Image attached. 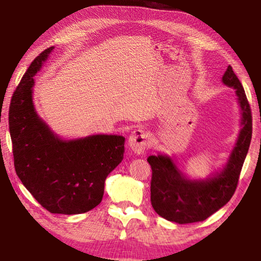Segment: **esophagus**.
<instances>
[{
	"mask_svg": "<svg viewBox=\"0 0 261 261\" xmlns=\"http://www.w3.org/2000/svg\"><path fill=\"white\" fill-rule=\"evenodd\" d=\"M129 147L132 152L136 154H141L146 151L149 144L148 140V135L147 132L144 130L138 129L135 130L129 137Z\"/></svg>",
	"mask_w": 261,
	"mask_h": 261,
	"instance_id": "1",
	"label": "esophagus"
}]
</instances>
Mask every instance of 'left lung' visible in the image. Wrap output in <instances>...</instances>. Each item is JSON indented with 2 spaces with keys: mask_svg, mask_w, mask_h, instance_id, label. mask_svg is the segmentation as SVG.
Returning a JSON list of instances; mask_svg holds the SVG:
<instances>
[{
  "mask_svg": "<svg viewBox=\"0 0 261 261\" xmlns=\"http://www.w3.org/2000/svg\"><path fill=\"white\" fill-rule=\"evenodd\" d=\"M222 83L233 88L241 114V130L224 165L206 178H191L183 174L168 154L149 155L152 168L151 202L154 211L170 222H200L231 199L252 137V116L245 91L229 65Z\"/></svg>",
  "mask_w": 261,
  "mask_h": 261,
  "instance_id": "1",
  "label": "left lung"
}]
</instances>
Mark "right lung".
<instances>
[{"instance_id": "right-lung-1", "label": "right lung", "mask_w": 261, "mask_h": 261, "mask_svg": "<svg viewBox=\"0 0 261 261\" xmlns=\"http://www.w3.org/2000/svg\"><path fill=\"white\" fill-rule=\"evenodd\" d=\"M55 47L42 51L21 78L9 109L15 169L39 204L54 214H82L98 206L107 176L123 160L125 138L90 135L64 139L39 116L34 76Z\"/></svg>"}]
</instances>
